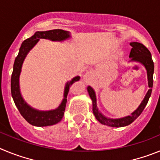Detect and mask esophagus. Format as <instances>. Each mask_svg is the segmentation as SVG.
Listing matches in <instances>:
<instances>
[{
	"mask_svg": "<svg viewBox=\"0 0 160 160\" xmlns=\"http://www.w3.org/2000/svg\"><path fill=\"white\" fill-rule=\"evenodd\" d=\"M83 78H84V79L86 80V82H90V80H91V78H92V73H90V72H87V73H85V75L83 76Z\"/></svg>",
	"mask_w": 160,
	"mask_h": 160,
	"instance_id": "34e87169",
	"label": "esophagus"
}]
</instances>
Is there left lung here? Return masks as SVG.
<instances>
[{"instance_id": "1", "label": "left lung", "mask_w": 160, "mask_h": 160, "mask_svg": "<svg viewBox=\"0 0 160 160\" xmlns=\"http://www.w3.org/2000/svg\"><path fill=\"white\" fill-rule=\"evenodd\" d=\"M131 48V50L130 52L129 58H131V62H137L145 66L147 70V74H148V87H150V90L147 93L144 99L141 102L139 107L135 110L133 113H131V115L126 116L124 118H116V119H112L105 117L99 112L98 109L97 107V102H96V95L94 90L91 87H87L89 95L92 100L93 104V113L96 119L99 122H101L103 125H107L109 127H113V128H121V127H125V126L130 125L131 122H133L138 118L142 112L145 107L147 106L149 100V98L152 94V87H153V73H154V62L152 60L151 52L148 50V48L142 44L138 43V42H131L130 43Z\"/></svg>"}]
</instances>
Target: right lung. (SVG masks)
<instances>
[{"mask_svg": "<svg viewBox=\"0 0 160 160\" xmlns=\"http://www.w3.org/2000/svg\"><path fill=\"white\" fill-rule=\"evenodd\" d=\"M70 37V32L62 29H52L48 31H38L31 38H28L22 42L20 47L19 53L13 64V70L11 76V94L13 98L14 103L18 107V111L21 113L23 118L29 124L36 127H46L52 126L58 123L62 120L64 115L66 109V102H67V94L69 93L71 85L80 79L79 76L73 78L71 81L68 82L66 84L64 90V98L58 107L55 110L48 111H38L33 109L25 102L23 99L19 87V77L22 71V66L25 57L29 50L38 43L40 38L49 39L51 41H64Z\"/></svg>", "mask_w": 160, "mask_h": 160, "instance_id": "right-lung-1", "label": "right lung"}]
</instances>
